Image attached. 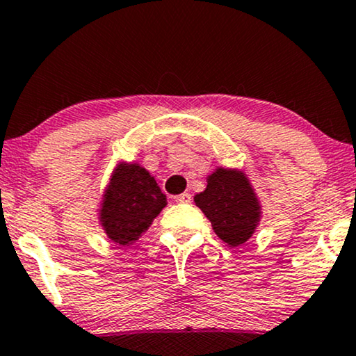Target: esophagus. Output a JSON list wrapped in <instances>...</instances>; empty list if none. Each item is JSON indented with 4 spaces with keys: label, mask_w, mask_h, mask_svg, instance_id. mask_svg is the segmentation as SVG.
Returning <instances> with one entry per match:
<instances>
[{
    "label": "esophagus",
    "mask_w": 356,
    "mask_h": 356,
    "mask_svg": "<svg viewBox=\"0 0 356 356\" xmlns=\"http://www.w3.org/2000/svg\"><path fill=\"white\" fill-rule=\"evenodd\" d=\"M174 200L177 204H191L192 202V195L187 194V192H184V194H181V195H175Z\"/></svg>",
    "instance_id": "34e87169"
}]
</instances>
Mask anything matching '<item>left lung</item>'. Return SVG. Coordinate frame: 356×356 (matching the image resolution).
I'll use <instances>...</instances> for the list:
<instances>
[{
  "label": "left lung",
  "instance_id": "left-lung-1",
  "mask_svg": "<svg viewBox=\"0 0 356 356\" xmlns=\"http://www.w3.org/2000/svg\"><path fill=\"white\" fill-rule=\"evenodd\" d=\"M194 202L211 220L217 237L230 247L242 245L252 237L262 213L247 175L238 169L217 167Z\"/></svg>",
  "mask_w": 356,
  "mask_h": 356
}]
</instances>
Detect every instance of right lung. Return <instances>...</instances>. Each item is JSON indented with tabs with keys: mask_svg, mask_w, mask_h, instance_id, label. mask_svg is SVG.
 Returning <instances> with one entry per match:
<instances>
[{
	"mask_svg": "<svg viewBox=\"0 0 356 356\" xmlns=\"http://www.w3.org/2000/svg\"><path fill=\"white\" fill-rule=\"evenodd\" d=\"M165 205V194L144 167L121 162L102 195L99 220L111 241L124 247L136 242Z\"/></svg>",
	"mask_w": 356,
	"mask_h": 356,
	"instance_id": "1",
	"label": "right lung"
}]
</instances>
